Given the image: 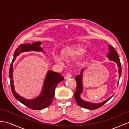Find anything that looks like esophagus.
<instances>
[{
    "mask_svg": "<svg viewBox=\"0 0 129 129\" xmlns=\"http://www.w3.org/2000/svg\"><path fill=\"white\" fill-rule=\"evenodd\" d=\"M71 77H72V75L71 74H70V73L67 74L66 75V76L64 77V79L67 80V79H69V78H71Z\"/></svg>",
    "mask_w": 129,
    "mask_h": 129,
    "instance_id": "1",
    "label": "esophagus"
}]
</instances>
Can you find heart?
Wrapping results in <instances>:
<instances>
[{
	"label": "heart",
	"mask_w": 129,
	"mask_h": 129,
	"mask_svg": "<svg viewBox=\"0 0 129 129\" xmlns=\"http://www.w3.org/2000/svg\"><path fill=\"white\" fill-rule=\"evenodd\" d=\"M61 54L62 56L59 55L54 56V59L56 62H60L62 59V57L64 59H70L77 56L73 61V64L77 67H80L84 63L88 55L84 47L80 44H73L65 46L61 50Z\"/></svg>",
	"instance_id": "b5f03b06"
}]
</instances>
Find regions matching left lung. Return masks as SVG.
<instances>
[{
	"instance_id": "left-lung-1",
	"label": "left lung",
	"mask_w": 129,
	"mask_h": 129,
	"mask_svg": "<svg viewBox=\"0 0 129 129\" xmlns=\"http://www.w3.org/2000/svg\"><path fill=\"white\" fill-rule=\"evenodd\" d=\"M109 47V53L107 55V57L109 59L110 61H112L115 62L117 64V66L118 67V73H119V78H120L121 74V63L120 61V59L119 57V55L117 51L114 49V48L111 45H108ZM85 70V68L82 69L81 71L80 74L77 75L75 77V80L77 82V89L76 91L74 93V98L77 104L79 105L80 107H83L86 109H95L97 108H99L100 107L105 104L108 101L111 99L112 97L113 96L112 95L108 99L106 100L105 101H103L100 103H92L89 101H85L81 98V94L83 92V74L84 73V71ZM119 80L118 81L117 86L118 85Z\"/></svg>"
}]
</instances>
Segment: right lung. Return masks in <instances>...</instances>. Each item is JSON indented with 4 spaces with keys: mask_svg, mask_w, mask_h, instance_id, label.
I'll use <instances>...</instances> for the list:
<instances>
[{
    "mask_svg": "<svg viewBox=\"0 0 129 129\" xmlns=\"http://www.w3.org/2000/svg\"><path fill=\"white\" fill-rule=\"evenodd\" d=\"M41 44L42 43L40 42L33 43L32 44L27 43L21 44L18 48L16 49L9 70V78L10 80L11 89L14 97L18 101L33 110H40L50 106L54 99L55 90L56 86L61 81L64 80V78L61 76L60 74L49 70L47 72L44 81L42 91L38 96L31 100L26 99L20 96L19 94L15 91L13 79V63L17 56L24 52L33 51L45 52L42 47H40Z\"/></svg>",
    "mask_w": 129,
    "mask_h": 129,
    "instance_id": "1",
    "label": "right lung"
}]
</instances>
